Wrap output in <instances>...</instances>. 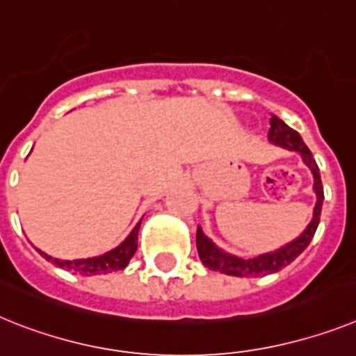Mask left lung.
Here are the masks:
<instances>
[{
    "mask_svg": "<svg viewBox=\"0 0 356 356\" xmlns=\"http://www.w3.org/2000/svg\"><path fill=\"white\" fill-rule=\"evenodd\" d=\"M268 140L273 145L299 153L302 162L308 165V169L314 175V193L317 196V202H315L314 207V218L296 239H291L290 243L279 247L277 250L259 254V256L250 257V259L232 256L229 252L216 247L214 243L203 234L202 227H198V230H196V248H198L200 259L209 270L221 272L225 275H234V277H259V275H266V273H275L290 265L297 256H300L309 245V241L314 239L315 230H317L318 221H321V211H323L324 202L323 181H321V172H318L317 162L314 160V154L306 147L299 133L296 129H291L290 126H286L275 115H272V118H270Z\"/></svg>",
    "mask_w": 356,
    "mask_h": 356,
    "instance_id": "obj_1",
    "label": "left lung"
}]
</instances>
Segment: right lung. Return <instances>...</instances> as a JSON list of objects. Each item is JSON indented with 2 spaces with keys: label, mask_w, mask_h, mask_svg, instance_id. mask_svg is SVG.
I'll list each match as a JSON object with an SVG mask.
<instances>
[{
  "label": "right lung",
  "mask_w": 356,
  "mask_h": 356,
  "mask_svg": "<svg viewBox=\"0 0 356 356\" xmlns=\"http://www.w3.org/2000/svg\"><path fill=\"white\" fill-rule=\"evenodd\" d=\"M140 223L135 225V229L129 232L126 239H124L118 247H115L113 250L106 252L102 256L95 257H86V259H57V257H51L48 254H44L42 250L35 248V250L41 254L47 261H51L54 265L59 266V268L70 270V272L79 273V275H102V273H111L117 272V270H124L129 263V259L133 257V254L136 252V239H138V230H140Z\"/></svg>",
  "instance_id": "1"
}]
</instances>
